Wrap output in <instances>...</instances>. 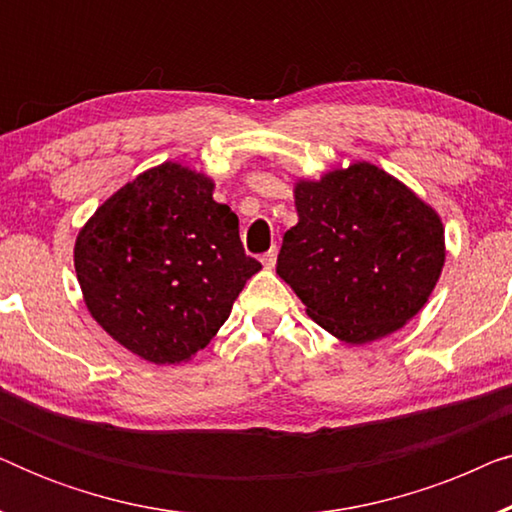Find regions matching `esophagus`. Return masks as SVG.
Returning a JSON list of instances; mask_svg holds the SVG:
<instances>
[{
  "label": "esophagus",
  "mask_w": 512,
  "mask_h": 512,
  "mask_svg": "<svg viewBox=\"0 0 512 512\" xmlns=\"http://www.w3.org/2000/svg\"><path fill=\"white\" fill-rule=\"evenodd\" d=\"M261 263L265 265V268H275V263H277V249H270L268 254H263L261 256Z\"/></svg>",
  "instance_id": "obj_1"
}]
</instances>
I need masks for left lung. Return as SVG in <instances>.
<instances>
[{
    "label": "left lung",
    "mask_w": 512,
    "mask_h": 512,
    "mask_svg": "<svg viewBox=\"0 0 512 512\" xmlns=\"http://www.w3.org/2000/svg\"><path fill=\"white\" fill-rule=\"evenodd\" d=\"M277 275L321 328L349 345L384 338L429 300L445 261L443 223L370 163L296 186Z\"/></svg>",
    "instance_id": "1"
}]
</instances>
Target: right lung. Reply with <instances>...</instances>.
I'll use <instances>...</instances> for the list:
<instances>
[{"mask_svg":"<svg viewBox=\"0 0 512 512\" xmlns=\"http://www.w3.org/2000/svg\"><path fill=\"white\" fill-rule=\"evenodd\" d=\"M212 188L186 167L158 165L111 195L76 237L90 314L146 361L179 363L205 349L261 270Z\"/></svg>","mask_w":512,"mask_h":512,"instance_id":"obj_1","label":"right lung"}]
</instances>
